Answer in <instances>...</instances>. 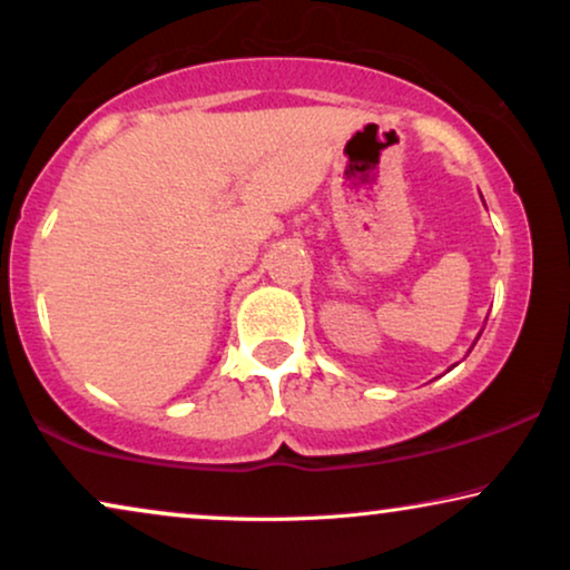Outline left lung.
I'll list each match as a JSON object with an SVG mask.
<instances>
[{
  "label": "left lung",
  "instance_id": "1",
  "mask_svg": "<svg viewBox=\"0 0 570 570\" xmlns=\"http://www.w3.org/2000/svg\"><path fill=\"white\" fill-rule=\"evenodd\" d=\"M476 340H479V337H476ZM474 345H476V343H474ZM474 345H471V348H474Z\"/></svg>",
  "mask_w": 570,
  "mask_h": 570
}]
</instances>
